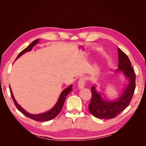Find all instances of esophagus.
Segmentation results:
<instances>
[{
  "label": "esophagus",
  "instance_id": "1",
  "mask_svg": "<svg viewBox=\"0 0 146 146\" xmlns=\"http://www.w3.org/2000/svg\"><path fill=\"white\" fill-rule=\"evenodd\" d=\"M85 82H86V79L85 77H81L80 78V80L78 81V86L79 88H83L84 86H85Z\"/></svg>",
  "mask_w": 146,
  "mask_h": 146
}]
</instances>
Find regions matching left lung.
<instances>
[{
    "label": "left lung",
    "instance_id": "1",
    "mask_svg": "<svg viewBox=\"0 0 146 146\" xmlns=\"http://www.w3.org/2000/svg\"><path fill=\"white\" fill-rule=\"evenodd\" d=\"M119 64L116 71L121 70L129 80L123 94L116 101H105L100 94L97 92L94 86L91 87V100L89 110L94 117L99 119H112L116 117L130 104L136 87V74L128 56L120 48H118Z\"/></svg>",
    "mask_w": 146,
    "mask_h": 146
}]
</instances>
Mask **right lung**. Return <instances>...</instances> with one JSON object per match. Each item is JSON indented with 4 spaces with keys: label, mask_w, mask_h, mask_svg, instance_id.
Wrapping results in <instances>:
<instances>
[{
    "label": "right lung",
    "mask_w": 146,
    "mask_h": 146,
    "mask_svg": "<svg viewBox=\"0 0 146 146\" xmlns=\"http://www.w3.org/2000/svg\"><path fill=\"white\" fill-rule=\"evenodd\" d=\"M38 40H39V39H36V40L33 41L28 47H26L25 49H24L23 51H21L19 53V54L17 55L16 60L19 57L21 56L23 54H24L25 52L32 50V48H33V47L35 44H36L37 42H38ZM9 88H10V94H11V96L12 99L13 100V102H14V104L16 106V107L17 108V110H18L19 111H20L22 113L24 114V115L26 116L27 117L33 119V120H34V121H40V122H44V121H50V120H52V119H54L56 116H58V114L61 111V109H62V108H63V104L64 103V101H65L66 97H67L68 94L69 93V92L72 90V85H70V86H69L68 88H66V89L61 93L60 98L58 99V102H57V103L56 104V105L54 106V108H52L50 110V111H47L46 113H44L41 114H30L29 113L26 112L23 108H21V107L19 105L17 104L16 100L14 98V97H13L10 86Z\"/></svg>",
    "instance_id": "obj_1"
}]
</instances>
